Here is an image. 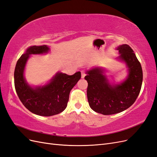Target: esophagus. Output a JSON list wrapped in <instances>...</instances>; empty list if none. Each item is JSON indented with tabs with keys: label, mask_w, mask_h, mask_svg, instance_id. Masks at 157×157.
Returning a JSON list of instances; mask_svg holds the SVG:
<instances>
[{
	"label": "esophagus",
	"mask_w": 157,
	"mask_h": 157,
	"mask_svg": "<svg viewBox=\"0 0 157 157\" xmlns=\"http://www.w3.org/2000/svg\"><path fill=\"white\" fill-rule=\"evenodd\" d=\"M81 74H82V78H84L85 75H86V73H85V71L84 70H82L81 71Z\"/></svg>",
	"instance_id": "esophagus-1"
}]
</instances>
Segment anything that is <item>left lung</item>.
<instances>
[{
  "label": "left lung",
  "mask_w": 157,
  "mask_h": 157,
  "mask_svg": "<svg viewBox=\"0 0 157 157\" xmlns=\"http://www.w3.org/2000/svg\"><path fill=\"white\" fill-rule=\"evenodd\" d=\"M117 50L121 54L118 58L124 61L128 68L124 81L111 85L100 67L87 71L84 77L88 82L87 97L90 108L104 115H113L129 108L138 96L143 81L141 64L131 47L122 44Z\"/></svg>",
  "instance_id": "8db88e82"
}]
</instances>
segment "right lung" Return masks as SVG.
<instances>
[{
	"mask_svg": "<svg viewBox=\"0 0 157 157\" xmlns=\"http://www.w3.org/2000/svg\"><path fill=\"white\" fill-rule=\"evenodd\" d=\"M48 51L46 45L29 47L17 60L14 71V85L23 105L31 113L43 117L55 115L65 110L71 89L81 78L80 71L73 75L58 73L44 86H30L23 75L28 58L31 54H41Z\"/></svg>",
	"mask_w": 157,
	"mask_h": 157,
	"instance_id": "1",
	"label": "right lung"
}]
</instances>
